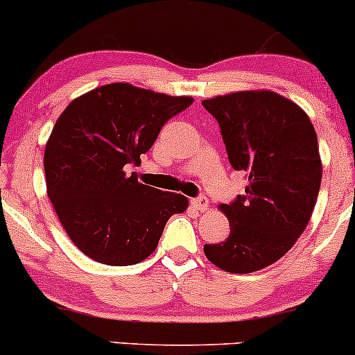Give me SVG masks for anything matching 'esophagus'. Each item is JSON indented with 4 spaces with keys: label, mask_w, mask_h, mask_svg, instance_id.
<instances>
[{
    "label": "esophagus",
    "mask_w": 355,
    "mask_h": 355,
    "mask_svg": "<svg viewBox=\"0 0 355 355\" xmlns=\"http://www.w3.org/2000/svg\"><path fill=\"white\" fill-rule=\"evenodd\" d=\"M190 203H191V207H193V209L203 211V210H207V207H209V198H207V197L191 198Z\"/></svg>",
    "instance_id": "34e87169"
}]
</instances>
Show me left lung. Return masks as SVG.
<instances>
[{
	"label": "left lung",
	"mask_w": 355,
	"mask_h": 355,
	"mask_svg": "<svg viewBox=\"0 0 355 355\" xmlns=\"http://www.w3.org/2000/svg\"><path fill=\"white\" fill-rule=\"evenodd\" d=\"M202 105L218 121L230 165L248 178L245 193L220 205L230 235L203 252L222 270L250 274L287 254L311 220L322 180L315 130L299 105L266 89Z\"/></svg>",
	"instance_id": "left-lung-1"
}]
</instances>
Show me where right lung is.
<instances>
[{"label":"right lung","instance_id":"right-lung-1","mask_svg":"<svg viewBox=\"0 0 355 355\" xmlns=\"http://www.w3.org/2000/svg\"><path fill=\"white\" fill-rule=\"evenodd\" d=\"M191 101L112 83L73 100L56 120L44 148L48 197L89 259L115 267L141 262L168 218L185 211L183 195L140 183L126 166L137 165L162 126Z\"/></svg>","mask_w":355,"mask_h":355}]
</instances>
